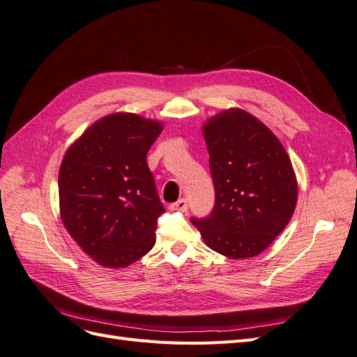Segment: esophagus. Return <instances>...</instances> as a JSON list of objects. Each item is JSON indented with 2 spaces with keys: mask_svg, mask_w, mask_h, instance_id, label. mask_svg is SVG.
<instances>
[{
  "mask_svg": "<svg viewBox=\"0 0 357 357\" xmlns=\"http://www.w3.org/2000/svg\"><path fill=\"white\" fill-rule=\"evenodd\" d=\"M169 208H171V210H177V211H186V210H188V201H186L185 198H181V199H178L177 202L171 204Z\"/></svg>",
  "mask_w": 357,
  "mask_h": 357,
  "instance_id": "esophagus-1",
  "label": "esophagus"
}]
</instances>
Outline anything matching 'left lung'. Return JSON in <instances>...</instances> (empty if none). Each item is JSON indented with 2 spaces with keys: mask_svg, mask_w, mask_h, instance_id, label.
Here are the masks:
<instances>
[{
  "mask_svg": "<svg viewBox=\"0 0 357 357\" xmlns=\"http://www.w3.org/2000/svg\"><path fill=\"white\" fill-rule=\"evenodd\" d=\"M215 190L208 218L192 219L204 243L229 259L262 253L294 215L298 181L283 144L243 109L202 125Z\"/></svg>",
  "mask_w": 357,
  "mask_h": 357,
  "instance_id": "left-lung-1",
  "label": "left lung"
}]
</instances>
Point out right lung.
Returning a JSON list of instances; mask_svg holds the SVG:
<instances>
[{
    "label": "right lung",
    "mask_w": 357,
    "mask_h": 357,
    "mask_svg": "<svg viewBox=\"0 0 357 357\" xmlns=\"http://www.w3.org/2000/svg\"><path fill=\"white\" fill-rule=\"evenodd\" d=\"M164 123L113 113L92 123L63 155L61 219L73 240L105 268H126L155 245L159 201L147 152Z\"/></svg>",
    "instance_id": "obj_1"
}]
</instances>
